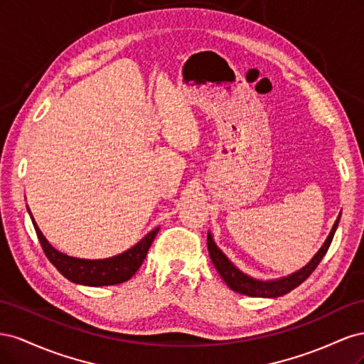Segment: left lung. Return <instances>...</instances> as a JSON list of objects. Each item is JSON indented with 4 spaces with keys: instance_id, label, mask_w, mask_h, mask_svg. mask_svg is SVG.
Returning <instances> with one entry per match:
<instances>
[{
    "instance_id": "left-lung-1",
    "label": "left lung",
    "mask_w": 364,
    "mask_h": 364,
    "mask_svg": "<svg viewBox=\"0 0 364 364\" xmlns=\"http://www.w3.org/2000/svg\"><path fill=\"white\" fill-rule=\"evenodd\" d=\"M338 220H340V215L337 217L331 232H329V235L325 241V245L321 247V250L316 253L314 258L299 272H296V273L290 274V277L278 279V281L262 282V281L252 279L250 277H247V274L241 273L234 266V264L225 257V253L215 246L211 234H208L209 257H211V261L215 266L217 272L220 273V277L223 278V281L228 284V287L230 290H234L241 294H246V296H252V297H278V296H282L285 293L291 291L293 289H296L297 285H301L314 272V269L318 266V262L322 261L325 253L328 252L329 245H331L334 232H336L337 225H338Z\"/></svg>"
}]
</instances>
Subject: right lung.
Wrapping results in <instances>:
<instances>
[{"mask_svg":"<svg viewBox=\"0 0 364 364\" xmlns=\"http://www.w3.org/2000/svg\"><path fill=\"white\" fill-rule=\"evenodd\" d=\"M31 222L33 226H35L42 250L53 266L71 282L90 285V287H103V285H115L129 281L141 267V264L144 261L153 240H155L159 230H151L136 246L121 253V255L106 259H80L65 255V253L54 249L46 240V237L42 235L33 217Z\"/></svg>","mask_w":364,"mask_h":364,"instance_id":"obj_1","label":"right lung"}]
</instances>
